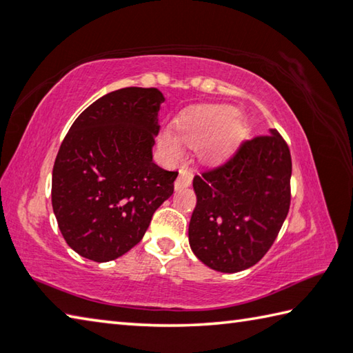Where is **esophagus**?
<instances>
[{
  "label": "esophagus",
  "instance_id": "34e87169",
  "mask_svg": "<svg viewBox=\"0 0 353 353\" xmlns=\"http://www.w3.org/2000/svg\"><path fill=\"white\" fill-rule=\"evenodd\" d=\"M191 181H193V171L188 168H181V171H179V177L176 179L174 187L176 190L187 188L191 185Z\"/></svg>",
  "mask_w": 353,
  "mask_h": 353
}]
</instances>
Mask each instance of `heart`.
<instances>
[{
	"mask_svg": "<svg viewBox=\"0 0 353 353\" xmlns=\"http://www.w3.org/2000/svg\"><path fill=\"white\" fill-rule=\"evenodd\" d=\"M177 131L165 130L159 136V146L170 159H181L185 145L197 148L207 160H221L230 154L243 132L238 111L225 105L197 106L185 112Z\"/></svg>",
	"mask_w": 353,
	"mask_h": 353,
	"instance_id": "heart-1",
	"label": "heart"
}]
</instances>
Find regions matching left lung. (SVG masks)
Masks as SVG:
<instances>
[{
    "mask_svg": "<svg viewBox=\"0 0 353 353\" xmlns=\"http://www.w3.org/2000/svg\"><path fill=\"white\" fill-rule=\"evenodd\" d=\"M245 140L225 163L194 176L190 247L213 270L253 267L270 250L290 208V150L283 136Z\"/></svg>",
    "mask_w": 353,
    "mask_h": 353,
    "instance_id": "obj_1",
    "label": "left lung"
}]
</instances>
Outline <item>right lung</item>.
<instances>
[{"label":"right lung","instance_id":"add662e5","mask_svg":"<svg viewBox=\"0 0 353 353\" xmlns=\"http://www.w3.org/2000/svg\"><path fill=\"white\" fill-rule=\"evenodd\" d=\"M156 88H123L88 106L70 126L52 171V208L68 245L108 262L137 245L179 172L152 162Z\"/></svg>","mask_w":353,"mask_h":353}]
</instances>
